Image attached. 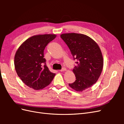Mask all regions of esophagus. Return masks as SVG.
<instances>
[{
  "mask_svg": "<svg viewBox=\"0 0 124 124\" xmlns=\"http://www.w3.org/2000/svg\"><path fill=\"white\" fill-rule=\"evenodd\" d=\"M65 70H66V68H65V67H63V68L60 70L61 71V72H62V71H65Z\"/></svg>",
  "mask_w": 124,
  "mask_h": 124,
  "instance_id": "34e87169",
  "label": "esophagus"
}]
</instances>
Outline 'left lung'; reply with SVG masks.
Wrapping results in <instances>:
<instances>
[{
    "label": "left lung",
    "mask_w": 124,
    "mask_h": 124,
    "mask_svg": "<svg viewBox=\"0 0 124 124\" xmlns=\"http://www.w3.org/2000/svg\"><path fill=\"white\" fill-rule=\"evenodd\" d=\"M70 50L77 65L73 69L76 80L69 84L77 92L91 87L98 80L102 72L103 59L99 46L85 35L76 33H62L61 35Z\"/></svg>",
    "instance_id": "obj_1"
}]
</instances>
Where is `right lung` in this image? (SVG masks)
<instances>
[{
	"instance_id": "add662e5",
	"label": "right lung",
	"mask_w": 124,
	"mask_h": 124,
	"mask_svg": "<svg viewBox=\"0 0 124 124\" xmlns=\"http://www.w3.org/2000/svg\"><path fill=\"white\" fill-rule=\"evenodd\" d=\"M56 37L54 34L35 35L22 43L14 56L16 72L23 83L30 88L40 90L49 85L55 73L46 65L44 50Z\"/></svg>"
}]
</instances>
